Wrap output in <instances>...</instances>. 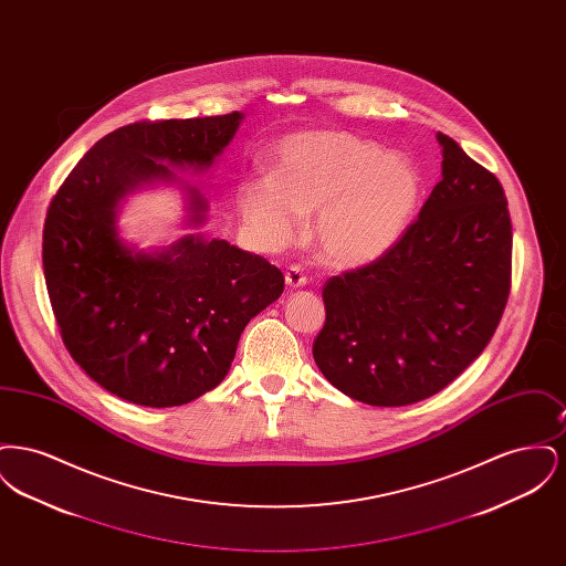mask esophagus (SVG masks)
Here are the masks:
<instances>
[{"instance_id":"1","label":"esophagus","mask_w":566,"mask_h":566,"mask_svg":"<svg viewBox=\"0 0 566 566\" xmlns=\"http://www.w3.org/2000/svg\"><path fill=\"white\" fill-rule=\"evenodd\" d=\"M286 284H289V289H303L305 284H307V275L303 273V270L301 268H296V265H293V268H289V271H286Z\"/></svg>"}]
</instances>
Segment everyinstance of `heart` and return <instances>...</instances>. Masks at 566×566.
<instances>
[{"instance_id": "heart-1", "label": "heart", "mask_w": 566, "mask_h": 566, "mask_svg": "<svg viewBox=\"0 0 566 566\" xmlns=\"http://www.w3.org/2000/svg\"><path fill=\"white\" fill-rule=\"evenodd\" d=\"M422 180L403 155L337 129L289 135L271 176L245 178L238 208L250 231L270 245L295 238L314 214V240L335 268H363L390 252L418 210Z\"/></svg>"}]
</instances>
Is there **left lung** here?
<instances>
[{"label":"left lung","instance_id":"8db88e82","mask_svg":"<svg viewBox=\"0 0 566 566\" xmlns=\"http://www.w3.org/2000/svg\"><path fill=\"white\" fill-rule=\"evenodd\" d=\"M441 180L399 243L331 277L314 360L376 407L429 399L492 339L512 289V218L494 174L437 134Z\"/></svg>","mask_w":566,"mask_h":566}]
</instances>
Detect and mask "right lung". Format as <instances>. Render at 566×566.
<instances>
[{"instance_id": "obj_1", "label": "right lung", "mask_w": 566, "mask_h": 566, "mask_svg": "<svg viewBox=\"0 0 566 566\" xmlns=\"http://www.w3.org/2000/svg\"><path fill=\"white\" fill-rule=\"evenodd\" d=\"M242 118L120 127L51 201L42 263L63 344L86 376L129 403L174 407L216 388L245 324L284 291L282 271L224 240L185 235L146 252L118 235L120 201L155 185H178L189 224H203L208 199L171 167L210 169Z\"/></svg>"}]
</instances>
